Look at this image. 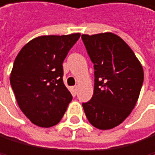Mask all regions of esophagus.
I'll return each instance as SVG.
<instances>
[{
    "label": "esophagus",
    "mask_w": 155,
    "mask_h": 155,
    "mask_svg": "<svg viewBox=\"0 0 155 155\" xmlns=\"http://www.w3.org/2000/svg\"><path fill=\"white\" fill-rule=\"evenodd\" d=\"M77 91H78V87H77V86L72 87V94H77Z\"/></svg>",
    "instance_id": "obj_1"
}]
</instances>
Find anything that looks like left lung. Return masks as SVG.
Segmentation results:
<instances>
[{
  "instance_id": "8db88e82",
  "label": "left lung",
  "mask_w": 155,
  "mask_h": 155,
  "mask_svg": "<svg viewBox=\"0 0 155 155\" xmlns=\"http://www.w3.org/2000/svg\"><path fill=\"white\" fill-rule=\"evenodd\" d=\"M94 69L93 97L83 108L88 120L98 129L120 124L136 105L144 71L130 47L111 32L82 35Z\"/></svg>"
}]
</instances>
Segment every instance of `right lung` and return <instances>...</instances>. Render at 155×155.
<instances>
[{"mask_svg":"<svg viewBox=\"0 0 155 155\" xmlns=\"http://www.w3.org/2000/svg\"><path fill=\"white\" fill-rule=\"evenodd\" d=\"M79 37L80 34L36 37L16 57L10 85L21 111L35 125L59 124L72 100L62 80V62Z\"/></svg>","mask_w":155,"mask_h":155,"instance_id":"1","label":"right lung"}]
</instances>
